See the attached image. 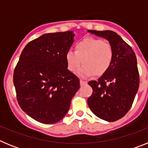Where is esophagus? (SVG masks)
Here are the masks:
<instances>
[{"mask_svg": "<svg viewBox=\"0 0 148 148\" xmlns=\"http://www.w3.org/2000/svg\"><path fill=\"white\" fill-rule=\"evenodd\" d=\"M87 84V82H84V81L83 80H80L81 85H84V84Z\"/></svg>", "mask_w": 148, "mask_h": 148, "instance_id": "1", "label": "esophagus"}]
</instances>
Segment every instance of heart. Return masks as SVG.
I'll use <instances>...</instances> for the list:
<instances>
[{
	"mask_svg": "<svg viewBox=\"0 0 148 148\" xmlns=\"http://www.w3.org/2000/svg\"><path fill=\"white\" fill-rule=\"evenodd\" d=\"M113 58L112 46L106 40L95 38H85L76 43L75 51L69 50L66 53L67 69L75 73L82 78H89L95 73L101 75L109 70Z\"/></svg>",
	"mask_w": 148,
	"mask_h": 148,
	"instance_id": "1",
	"label": "heart"
}]
</instances>
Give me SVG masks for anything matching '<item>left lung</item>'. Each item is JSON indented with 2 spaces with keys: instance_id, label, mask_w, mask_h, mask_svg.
Instances as JSON below:
<instances>
[{
  "instance_id": "obj_1",
  "label": "left lung",
  "mask_w": 148,
  "mask_h": 148,
  "mask_svg": "<svg viewBox=\"0 0 148 148\" xmlns=\"http://www.w3.org/2000/svg\"><path fill=\"white\" fill-rule=\"evenodd\" d=\"M107 39L112 46L113 58L109 70L98 81H90L92 94L87 104L99 118L115 121L125 116L131 108L139 86L136 55L131 47L111 30H88Z\"/></svg>"
}]
</instances>
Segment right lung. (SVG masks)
Returning a JSON list of instances; mask_svg holds the SVG:
<instances>
[{
	"label": "right lung",
	"instance_id": "obj_1",
	"mask_svg": "<svg viewBox=\"0 0 148 148\" xmlns=\"http://www.w3.org/2000/svg\"><path fill=\"white\" fill-rule=\"evenodd\" d=\"M74 36L73 31L41 35L26 45L15 66L13 82L18 104L39 122L53 124L64 118L80 87L65 59Z\"/></svg>",
	"mask_w": 148,
	"mask_h": 148
}]
</instances>
